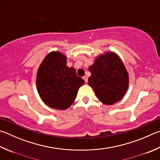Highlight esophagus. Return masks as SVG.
<instances>
[{
  "mask_svg": "<svg viewBox=\"0 0 160 160\" xmlns=\"http://www.w3.org/2000/svg\"><path fill=\"white\" fill-rule=\"evenodd\" d=\"M82 78H83V80H85V82H88V77H87V76H84Z\"/></svg>",
  "mask_w": 160,
  "mask_h": 160,
  "instance_id": "obj_1",
  "label": "esophagus"
}]
</instances>
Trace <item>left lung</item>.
I'll return each mask as SVG.
<instances>
[{
  "instance_id": "left-lung-1",
  "label": "left lung",
  "mask_w": 160,
  "mask_h": 160,
  "mask_svg": "<svg viewBox=\"0 0 160 160\" xmlns=\"http://www.w3.org/2000/svg\"><path fill=\"white\" fill-rule=\"evenodd\" d=\"M92 75L88 84L101 102L106 105L118 102L128 88L129 77L122 62L112 52L100 56L89 67Z\"/></svg>"
}]
</instances>
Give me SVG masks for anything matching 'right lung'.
Masks as SVG:
<instances>
[{"mask_svg":"<svg viewBox=\"0 0 160 160\" xmlns=\"http://www.w3.org/2000/svg\"><path fill=\"white\" fill-rule=\"evenodd\" d=\"M84 82L73 68L66 66V57L57 52L46 56L36 78L38 91L43 102L58 110H64L72 105Z\"/></svg>","mask_w":160,"mask_h":160,"instance_id":"obj_1","label":"right lung"}]
</instances>
